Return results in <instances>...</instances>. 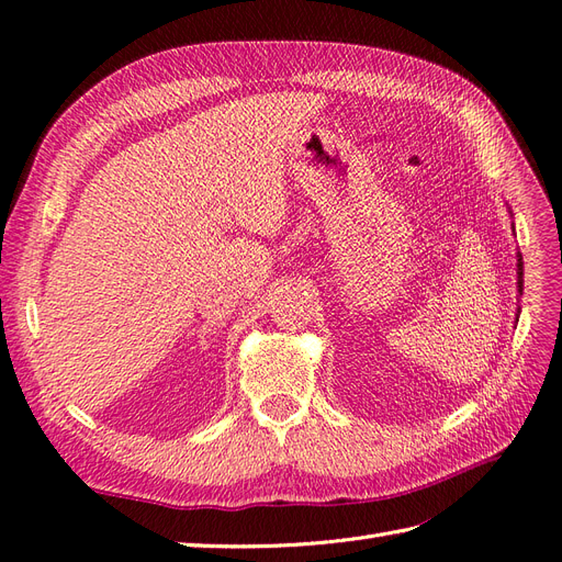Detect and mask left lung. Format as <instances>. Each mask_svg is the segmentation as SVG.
Instances as JSON below:
<instances>
[{"label": "left lung", "mask_w": 562, "mask_h": 562, "mask_svg": "<svg viewBox=\"0 0 562 562\" xmlns=\"http://www.w3.org/2000/svg\"><path fill=\"white\" fill-rule=\"evenodd\" d=\"M518 293L522 295V255L518 252Z\"/></svg>", "instance_id": "left-lung-1"}]
</instances>
